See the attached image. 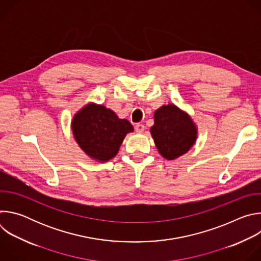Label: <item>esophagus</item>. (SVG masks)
<instances>
[{
  "instance_id": "esophagus-1",
  "label": "esophagus",
  "mask_w": 261,
  "mask_h": 261,
  "mask_svg": "<svg viewBox=\"0 0 261 261\" xmlns=\"http://www.w3.org/2000/svg\"><path fill=\"white\" fill-rule=\"evenodd\" d=\"M134 129H135V131H136L137 133H142V132L144 131V126H143L142 124H136L135 127H134Z\"/></svg>"
}]
</instances>
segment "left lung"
I'll return each instance as SVG.
<instances>
[{
	"mask_svg": "<svg viewBox=\"0 0 261 261\" xmlns=\"http://www.w3.org/2000/svg\"><path fill=\"white\" fill-rule=\"evenodd\" d=\"M151 134L161 156L174 160L194 144L197 129L191 118L173 104L163 105L154 114Z\"/></svg>",
	"mask_w": 261,
	"mask_h": 261,
	"instance_id": "1",
	"label": "left lung"
}]
</instances>
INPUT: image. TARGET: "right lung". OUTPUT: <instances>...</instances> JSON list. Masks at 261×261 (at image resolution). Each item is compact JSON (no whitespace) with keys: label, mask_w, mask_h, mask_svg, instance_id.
<instances>
[{"label":"right lung","mask_w":261,"mask_h":261,"mask_svg":"<svg viewBox=\"0 0 261 261\" xmlns=\"http://www.w3.org/2000/svg\"><path fill=\"white\" fill-rule=\"evenodd\" d=\"M71 127L82 150L100 162L113 159L126 134L133 132L129 121L119 119L111 109L94 103L86 105L74 116Z\"/></svg>","instance_id":"obj_1"}]
</instances>
